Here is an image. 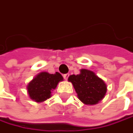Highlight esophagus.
<instances>
[{"instance_id": "obj_1", "label": "esophagus", "mask_w": 133, "mask_h": 133, "mask_svg": "<svg viewBox=\"0 0 133 133\" xmlns=\"http://www.w3.org/2000/svg\"><path fill=\"white\" fill-rule=\"evenodd\" d=\"M69 76V74H64V75H63V77H64V79L65 80H67V79H68Z\"/></svg>"}]
</instances>
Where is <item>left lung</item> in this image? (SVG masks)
Masks as SVG:
<instances>
[{"label": "left lung", "mask_w": 133, "mask_h": 133, "mask_svg": "<svg viewBox=\"0 0 133 133\" xmlns=\"http://www.w3.org/2000/svg\"><path fill=\"white\" fill-rule=\"evenodd\" d=\"M68 80L72 83L79 99L85 104H97L106 94L105 83L92 71L81 69L79 75H72Z\"/></svg>", "instance_id": "left-lung-1"}]
</instances>
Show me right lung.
Here are the masks:
<instances>
[{"label":"right lung","mask_w":133,"mask_h":133,"mask_svg":"<svg viewBox=\"0 0 133 133\" xmlns=\"http://www.w3.org/2000/svg\"><path fill=\"white\" fill-rule=\"evenodd\" d=\"M62 80L63 77L59 72L50 74L43 72L39 73L27 85V90L30 99L38 103L49 99L51 97L53 90Z\"/></svg>","instance_id":"1"}]
</instances>
